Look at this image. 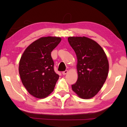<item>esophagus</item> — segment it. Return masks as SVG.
<instances>
[{"instance_id":"obj_1","label":"esophagus","mask_w":127,"mask_h":127,"mask_svg":"<svg viewBox=\"0 0 127 127\" xmlns=\"http://www.w3.org/2000/svg\"><path fill=\"white\" fill-rule=\"evenodd\" d=\"M67 73H68V70H64V71L62 72V74H63V75H65L66 74H67Z\"/></svg>"}]
</instances>
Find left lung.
Instances as JSON below:
<instances>
[{
	"mask_svg": "<svg viewBox=\"0 0 127 127\" xmlns=\"http://www.w3.org/2000/svg\"><path fill=\"white\" fill-rule=\"evenodd\" d=\"M76 54L78 79L72 89L79 97H93L101 89L109 72V63L101 47L86 37H69Z\"/></svg>",
	"mask_w": 127,
	"mask_h": 127,
	"instance_id": "left-lung-1",
	"label": "left lung"
}]
</instances>
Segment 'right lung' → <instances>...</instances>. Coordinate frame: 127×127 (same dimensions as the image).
I'll return each mask as SVG.
<instances>
[{"label": "right lung", "mask_w": 127, "mask_h": 127, "mask_svg": "<svg viewBox=\"0 0 127 127\" xmlns=\"http://www.w3.org/2000/svg\"><path fill=\"white\" fill-rule=\"evenodd\" d=\"M61 41L60 37H41L30 45L21 58L19 73L21 81L34 97L44 98L54 89L59 76L54 69L51 53Z\"/></svg>", "instance_id": "1"}]
</instances>
